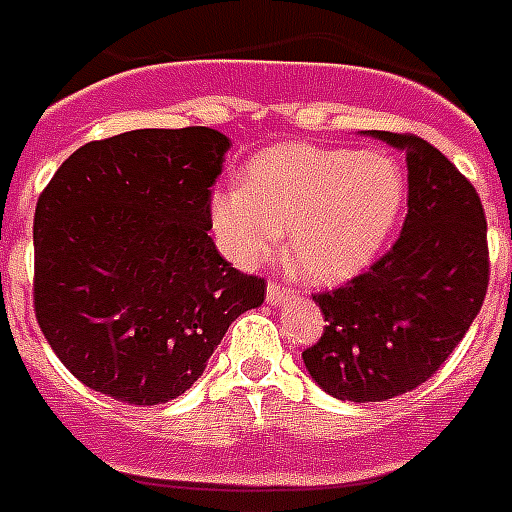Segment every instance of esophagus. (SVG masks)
<instances>
[{"instance_id": "obj_1", "label": "esophagus", "mask_w": 512, "mask_h": 512, "mask_svg": "<svg viewBox=\"0 0 512 512\" xmlns=\"http://www.w3.org/2000/svg\"><path fill=\"white\" fill-rule=\"evenodd\" d=\"M292 295H295V292L279 282H271L268 284V290H265V298H268V303H271V306H282L284 300H290Z\"/></svg>"}]
</instances>
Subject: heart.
Masks as SVG:
<instances>
[{
    "label": "heart",
    "mask_w": 512,
    "mask_h": 512,
    "mask_svg": "<svg viewBox=\"0 0 512 512\" xmlns=\"http://www.w3.org/2000/svg\"><path fill=\"white\" fill-rule=\"evenodd\" d=\"M408 201V177L386 152L276 144L257 152L239 187L212 198L214 236L236 265L287 257L311 282H343L384 249Z\"/></svg>",
    "instance_id": "obj_1"
}]
</instances>
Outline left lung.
<instances>
[{"label":"left lung","instance_id":"obj_1","mask_svg":"<svg viewBox=\"0 0 512 512\" xmlns=\"http://www.w3.org/2000/svg\"><path fill=\"white\" fill-rule=\"evenodd\" d=\"M373 136L405 152L403 233L368 271L314 295L327 325L303 351L311 378L351 403H381L424 384L470 330L489 287L486 214L475 187L419 136Z\"/></svg>","mask_w":512,"mask_h":512}]
</instances>
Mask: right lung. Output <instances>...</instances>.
I'll list each match as a JSON object with an SVG mask.
<instances>
[{"label": "right lung", "instance_id": "obj_1", "mask_svg": "<svg viewBox=\"0 0 512 512\" xmlns=\"http://www.w3.org/2000/svg\"><path fill=\"white\" fill-rule=\"evenodd\" d=\"M230 139L206 126L139 128L72 152L34 212V311L85 386L169 403L201 378L233 319L265 300L212 236V185Z\"/></svg>", "mask_w": 512, "mask_h": 512}]
</instances>
